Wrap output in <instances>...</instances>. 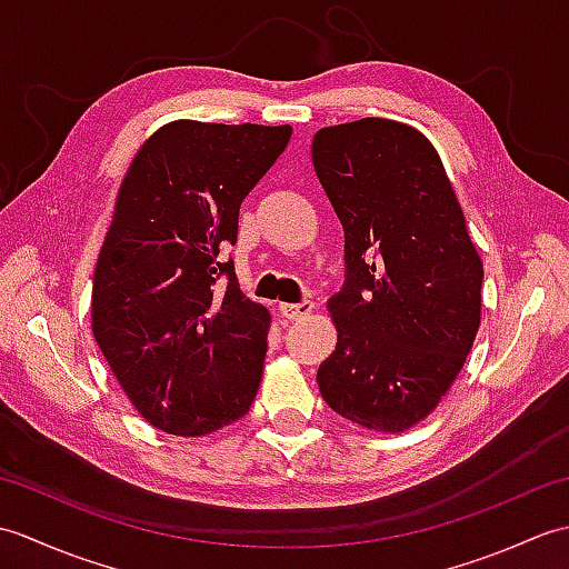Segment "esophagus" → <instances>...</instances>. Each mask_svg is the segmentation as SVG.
<instances>
[{"mask_svg":"<svg viewBox=\"0 0 569 569\" xmlns=\"http://www.w3.org/2000/svg\"><path fill=\"white\" fill-rule=\"evenodd\" d=\"M278 310H281V316L288 320H306L312 316L316 303H310V300H303V303H281Z\"/></svg>","mask_w":569,"mask_h":569,"instance_id":"34e87169","label":"esophagus"}]
</instances>
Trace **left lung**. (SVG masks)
<instances>
[{
    "instance_id": "obj_1",
    "label": "left lung",
    "mask_w": 569,
    "mask_h": 569,
    "mask_svg": "<svg viewBox=\"0 0 569 569\" xmlns=\"http://www.w3.org/2000/svg\"><path fill=\"white\" fill-rule=\"evenodd\" d=\"M312 166L345 227L347 283L318 369L335 413L398 435L426 420L465 367L481 322V263L426 134L365 117L312 137Z\"/></svg>"
}]
</instances>
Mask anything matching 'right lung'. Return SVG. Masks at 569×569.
<instances>
[{"mask_svg": "<svg viewBox=\"0 0 569 569\" xmlns=\"http://www.w3.org/2000/svg\"><path fill=\"white\" fill-rule=\"evenodd\" d=\"M291 124L176 119L141 143L119 186L92 278V335L139 416L202 438L249 413L271 316L220 249ZM228 276V283L219 281Z\"/></svg>", "mask_w": 569, "mask_h": 569, "instance_id": "add662e5", "label": "right lung"}]
</instances>
